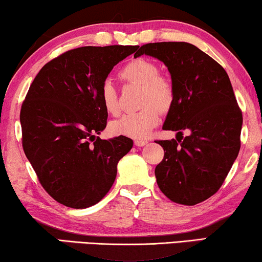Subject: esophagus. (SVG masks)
<instances>
[{
	"mask_svg": "<svg viewBox=\"0 0 262 262\" xmlns=\"http://www.w3.org/2000/svg\"><path fill=\"white\" fill-rule=\"evenodd\" d=\"M135 144L137 146H144L145 144H148V141L146 139H135Z\"/></svg>",
	"mask_w": 262,
	"mask_h": 262,
	"instance_id": "34e87169",
	"label": "esophagus"
}]
</instances>
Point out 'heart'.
<instances>
[{
  "label": "heart",
  "mask_w": 262,
  "mask_h": 262,
  "mask_svg": "<svg viewBox=\"0 0 262 262\" xmlns=\"http://www.w3.org/2000/svg\"><path fill=\"white\" fill-rule=\"evenodd\" d=\"M119 76L127 82L143 85L141 105L135 113H126L111 123V131L116 135L141 139L159 124L160 111L168 112L174 105L175 88L169 80L160 76V68L151 60L136 58L120 70ZM100 101L107 113H119V101L113 83L106 80L100 88Z\"/></svg>",
  "instance_id": "obj_1"
}]
</instances>
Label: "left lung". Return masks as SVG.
<instances>
[{
  "label": "left lung",
  "mask_w": 262,
  "mask_h": 262,
  "mask_svg": "<svg viewBox=\"0 0 262 262\" xmlns=\"http://www.w3.org/2000/svg\"><path fill=\"white\" fill-rule=\"evenodd\" d=\"M141 55L166 64L175 88L163 130L179 132L177 139L156 141L164 150L155 168L157 185L171 202L195 205L221 188L238 155L241 108L227 71L196 46L185 41L150 42L141 46L135 57ZM184 129L189 132L185 139Z\"/></svg>",
  "instance_id": "left-lung-1"
}]
</instances>
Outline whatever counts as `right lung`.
Segmentation results:
<instances>
[{
    "mask_svg": "<svg viewBox=\"0 0 262 262\" xmlns=\"http://www.w3.org/2000/svg\"><path fill=\"white\" fill-rule=\"evenodd\" d=\"M138 46H82L41 68L20 111L23 148L42 188L73 209L99 203L112 187L117 164L132 139L98 137L108 114L100 88Z\"/></svg>",
    "mask_w": 262,
    "mask_h": 262,
    "instance_id": "add662e5",
    "label": "right lung"
}]
</instances>
